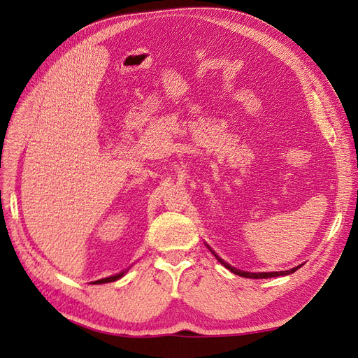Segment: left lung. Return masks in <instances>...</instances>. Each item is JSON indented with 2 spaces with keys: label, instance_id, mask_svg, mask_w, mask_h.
<instances>
[{
  "label": "left lung",
  "instance_id": "1",
  "mask_svg": "<svg viewBox=\"0 0 358 358\" xmlns=\"http://www.w3.org/2000/svg\"><path fill=\"white\" fill-rule=\"evenodd\" d=\"M208 247V245H206ZM210 248V247H208ZM211 250V248H210ZM213 251V250H211ZM213 255L215 256V259L220 262L224 268H227L230 272H234L235 275H239V276H244V278H252V280H262V278H272V276H282V275H290V273H293V272H296L299 268L301 266H297V268H293V269H290V271H280V272H245V271H239V269H236V268H232L230 266L229 263H226L223 259H220L218 257L215 252L213 251Z\"/></svg>",
  "mask_w": 358,
  "mask_h": 358
}]
</instances>
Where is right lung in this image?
Masks as SVG:
<instances>
[{
  "label": "right lung",
  "mask_w": 358,
  "mask_h": 358,
  "mask_svg": "<svg viewBox=\"0 0 358 358\" xmlns=\"http://www.w3.org/2000/svg\"><path fill=\"white\" fill-rule=\"evenodd\" d=\"M124 275V272H120L117 275H113V276H108V278H102V280H98V281H94V284H106V282H113V281H117L119 278H122V276Z\"/></svg>",
  "instance_id": "right-lung-1"
}]
</instances>
